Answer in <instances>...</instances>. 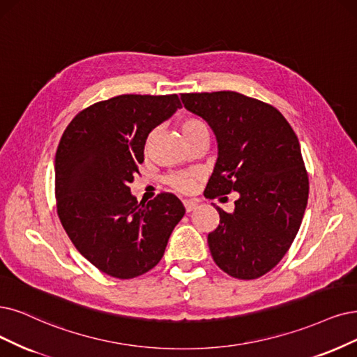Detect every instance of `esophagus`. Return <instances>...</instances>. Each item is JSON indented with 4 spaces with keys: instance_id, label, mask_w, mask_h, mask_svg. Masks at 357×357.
<instances>
[{
    "instance_id": "obj_1",
    "label": "esophagus",
    "mask_w": 357,
    "mask_h": 357,
    "mask_svg": "<svg viewBox=\"0 0 357 357\" xmlns=\"http://www.w3.org/2000/svg\"><path fill=\"white\" fill-rule=\"evenodd\" d=\"M182 203H183V207H185V210H187V213L192 212V210H194V208L197 207V203H195L194 200H190V199H187V200H183Z\"/></svg>"
}]
</instances>
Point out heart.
I'll return each mask as SVG.
<instances>
[{"label": "heart", "instance_id": "1", "mask_svg": "<svg viewBox=\"0 0 357 357\" xmlns=\"http://www.w3.org/2000/svg\"><path fill=\"white\" fill-rule=\"evenodd\" d=\"M202 130H207V126L199 119H187L181 123V132L185 139L199 134ZM167 182L172 188H175L179 192H191L195 188L197 174H192V172H190V174H175L167 178Z\"/></svg>", "mask_w": 357, "mask_h": 357}]
</instances>
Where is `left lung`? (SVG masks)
I'll return each mask as SVG.
<instances>
[{"mask_svg":"<svg viewBox=\"0 0 357 357\" xmlns=\"http://www.w3.org/2000/svg\"><path fill=\"white\" fill-rule=\"evenodd\" d=\"M218 141L206 187L215 199L238 192L232 213L216 207L219 227L207 243L216 265L238 280H256L291 247L307 206L309 178L293 128L272 105L234 91L181 94Z\"/></svg>","mask_w":357,"mask_h":357,"instance_id":"1","label":"left lung"}]
</instances>
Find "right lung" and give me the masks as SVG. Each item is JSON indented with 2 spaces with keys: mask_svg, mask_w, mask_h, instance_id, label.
<instances>
[{
  "mask_svg": "<svg viewBox=\"0 0 357 357\" xmlns=\"http://www.w3.org/2000/svg\"><path fill=\"white\" fill-rule=\"evenodd\" d=\"M181 107L176 94L117 96L77 113L60 139L54 165L60 222L77 252L114 278L153 269L185 215L174 194L138 203L129 188L149 134Z\"/></svg>",
  "mask_w": 357,
  "mask_h": 357,
  "instance_id": "right-lung-1",
  "label": "right lung"
}]
</instances>
